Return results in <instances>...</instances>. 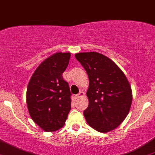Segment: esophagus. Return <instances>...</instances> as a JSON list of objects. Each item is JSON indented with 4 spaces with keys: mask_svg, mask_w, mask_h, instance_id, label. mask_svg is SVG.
Returning <instances> with one entry per match:
<instances>
[{
    "mask_svg": "<svg viewBox=\"0 0 155 155\" xmlns=\"http://www.w3.org/2000/svg\"><path fill=\"white\" fill-rule=\"evenodd\" d=\"M84 95H85V93H84V92H83V91H81V92H80L79 93H78V95H77V98H80V97L84 96Z\"/></svg>",
    "mask_w": 155,
    "mask_h": 155,
    "instance_id": "1",
    "label": "esophagus"
}]
</instances>
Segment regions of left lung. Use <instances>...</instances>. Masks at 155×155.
<instances>
[{
	"instance_id": "left-lung-1",
	"label": "left lung",
	"mask_w": 155,
	"mask_h": 155,
	"mask_svg": "<svg viewBox=\"0 0 155 155\" xmlns=\"http://www.w3.org/2000/svg\"><path fill=\"white\" fill-rule=\"evenodd\" d=\"M75 58L89 80V106L84 111L87 123L101 133L116 128L131 106L132 90L127 78L113 60L98 52L78 53Z\"/></svg>"
}]
</instances>
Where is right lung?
I'll return each instance as SVG.
<instances>
[{
    "label": "right lung",
    "mask_w": 155,
    "mask_h": 155,
    "mask_svg": "<svg viewBox=\"0 0 155 155\" xmlns=\"http://www.w3.org/2000/svg\"><path fill=\"white\" fill-rule=\"evenodd\" d=\"M70 53L58 52L44 60L32 75L27 89L30 117L42 130L52 132L63 127L71 110V92L63 73Z\"/></svg>",
    "instance_id": "add662e5"
}]
</instances>
